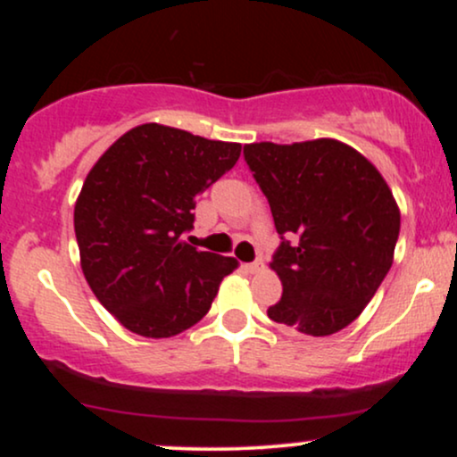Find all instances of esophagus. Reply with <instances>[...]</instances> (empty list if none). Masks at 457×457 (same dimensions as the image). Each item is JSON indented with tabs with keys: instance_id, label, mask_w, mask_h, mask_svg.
Instances as JSON below:
<instances>
[{
	"instance_id": "esophagus-1",
	"label": "esophagus",
	"mask_w": 457,
	"mask_h": 457,
	"mask_svg": "<svg viewBox=\"0 0 457 457\" xmlns=\"http://www.w3.org/2000/svg\"><path fill=\"white\" fill-rule=\"evenodd\" d=\"M246 269H249V272H260V270H264V262L255 260V262H251V264H246Z\"/></svg>"
}]
</instances>
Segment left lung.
<instances>
[{"label": "left lung", "instance_id": "obj_1", "mask_svg": "<svg viewBox=\"0 0 457 457\" xmlns=\"http://www.w3.org/2000/svg\"><path fill=\"white\" fill-rule=\"evenodd\" d=\"M243 154L281 236L270 269L283 295L269 318L312 337L345 328L393 264L400 208L385 178L335 139L262 141Z\"/></svg>", "mask_w": 457, "mask_h": 457}]
</instances>
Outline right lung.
Here are the masks:
<instances>
[{
	"mask_svg": "<svg viewBox=\"0 0 457 457\" xmlns=\"http://www.w3.org/2000/svg\"><path fill=\"white\" fill-rule=\"evenodd\" d=\"M240 144L141 124L109 148L75 204L81 269L101 305L141 337L199 322L234 258L185 240L195 197L236 165Z\"/></svg>",
	"mask_w": 457,
	"mask_h": 457,
	"instance_id": "1",
	"label": "right lung"
}]
</instances>
